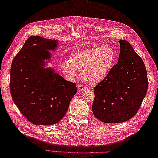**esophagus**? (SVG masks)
Listing matches in <instances>:
<instances>
[{
    "label": "esophagus",
    "mask_w": 158,
    "mask_h": 158,
    "mask_svg": "<svg viewBox=\"0 0 158 158\" xmlns=\"http://www.w3.org/2000/svg\"><path fill=\"white\" fill-rule=\"evenodd\" d=\"M78 89L80 91H82V90H84L86 89V87L82 85V84H78Z\"/></svg>",
    "instance_id": "34e87169"
}]
</instances>
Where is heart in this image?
<instances>
[{"instance_id": "1", "label": "heart", "mask_w": 158, "mask_h": 158, "mask_svg": "<svg viewBox=\"0 0 158 158\" xmlns=\"http://www.w3.org/2000/svg\"><path fill=\"white\" fill-rule=\"evenodd\" d=\"M116 52L110 45L86 49L71 54L69 61L60 63L61 70L67 78L74 79L77 70L81 71L84 81L89 85L101 82L113 68Z\"/></svg>"}]
</instances>
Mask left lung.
Instances as JSON below:
<instances>
[{"instance_id":"obj_1","label":"left lung","mask_w":158,"mask_h":158,"mask_svg":"<svg viewBox=\"0 0 158 158\" xmlns=\"http://www.w3.org/2000/svg\"><path fill=\"white\" fill-rule=\"evenodd\" d=\"M117 64L94 88V117L106 123L129 120L137 113L147 93L148 80L145 64L128 41H118Z\"/></svg>"}]
</instances>
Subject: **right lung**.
Instances as JSON below:
<instances>
[{
  "label": "right lung",
  "instance_id": "1",
  "mask_svg": "<svg viewBox=\"0 0 158 158\" xmlns=\"http://www.w3.org/2000/svg\"><path fill=\"white\" fill-rule=\"evenodd\" d=\"M56 40L29 37L15 57L10 68V91L22 114L34 125H52L61 121L77 92L75 83L65 80L54 69L45 68Z\"/></svg>",
  "mask_w": 158,
  "mask_h": 158
}]
</instances>
